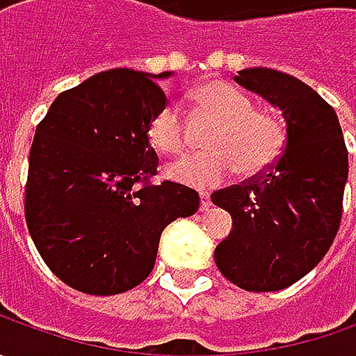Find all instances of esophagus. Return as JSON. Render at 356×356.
<instances>
[{
  "label": "esophagus",
  "mask_w": 356,
  "mask_h": 356,
  "mask_svg": "<svg viewBox=\"0 0 356 356\" xmlns=\"http://www.w3.org/2000/svg\"><path fill=\"white\" fill-rule=\"evenodd\" d=\"M210 206H212V200H210V196H208L206 192H202V194H200V210L204 212V210H208Z\"/></svg>",
  "instance_id": "obj_1"
}]
</instances>
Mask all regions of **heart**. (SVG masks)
<instances>
[{"instance_id":"obj_1","label":"heart","mask_w":356,"mask_h":356,"mask_svg":"<svg viewBox=\"0 0 356 356\" xmlns=\"http://www.w3.org/2000/svg\"><path fill=\"white\" fill-rule=\"evenodd\" d=\"M196 113L213 118L206 130L208 150L170 164L166 176L194 188H213L238 168L253 176L269 168L285 148V124L277 115L253 106L252 97L224 81H210L194 89ZM148 140L160 154L176 156L186 148L184 120L178 104L168 103L148 122Z\"/></svg>"}]
</instances>
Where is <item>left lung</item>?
I'll use <instances>...</instances> for the list:
<instances>
[{
    "label": "left lung",
    "instance_id": "1",
    "mask_svg": "<svg viewBox=\"0 0 356 356\" xmlns=\"http://www.w3.org/2000/svg\"><path fill=\"white\" fill-rule=\"evenodd\" d=\"M236 83L280 106L287 136L269 168L212 194L234 220L213 259L245 291H280L329 252L343 216L349 152L333 106L299 79L253 67Z\"/></svg>",
    "mask_w": 356,
    "mask_h": 356
}]
</instances>
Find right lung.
<instances>
[{
  "mask_svg": "<svg viewBox=\"0 0 356 356\" xmlns=\"http://www.w3.org/2000/svg\"><path fill=\"white\" fill-rule=\"evenodd\" d=\"M132 69L97 73L63 90L37 124L25 184V222L47 267L87 295L143 283L162 229L198 212L188 186L152 184L158 156L148 122L168 104L154 79Z\"/></svg>",
  "mask_w": 356,
  "mask_h": 356,
  "instance_id": "1",
  "label": "right lung"
}]
</instances>
